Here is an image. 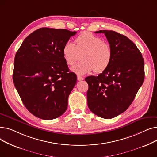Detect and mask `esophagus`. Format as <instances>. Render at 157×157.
Instances as JSON below:
<instances>
[{"label": "esophagus", "instance_id": "1", "mask_svg": "<svg viewBox=\"0 0 157 157\" xmlns=\"http://www.w3.org/2000/svg\"><path fill=\"white\" fill-rule=\"evenodd\" d=\"M77 78H78V81H82V80L84 79V78H83V77L79 76V75H78V76H77Z\"/></svg>", "mask_w": 157, "mask_h": 157}]
</instances>
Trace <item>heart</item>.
Here are the masks:
<instances>
[{
    "label": "heart",
    "mask_w": 157,
    "mask_h": 157,
    "mask_svg": "<svg viewBox=\"0 0 157 157\" xmlns=\"http://www.w3.org/2000/svg\"><path fill=\"white\" fill-rule=\"evenodd\" d=\"M75 46L71 43H65L62 48V55L67 65L72 66L80 58L81 62L71 69L79 75L93 71L102 73L109 67L113 59L110 45L91 32H84L75 40Z\"/></svg>",
    "instance_id": "heart-1"
}]
</instances>
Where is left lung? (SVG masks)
Listing matches in <instances>:
<instances>
[{
	"label": "left lung",
	"instance_id": "8db88e82",
	"mask_svg": "<svg viewBox=\"0 0 157 157\" xmlns=\"http://www.w3.org/2000/svg\"><path fill=\"white\" fill-rule=\"evenodd\" d=\"M113 52L109 67L97 76L85 78L88 108L98 117L110 119L125 111L143 83L144 62L136 44L126 36L102 30Z\"/></svg>",
	"mask_w": 157,
	"mask_h": 157
}]
</instances>
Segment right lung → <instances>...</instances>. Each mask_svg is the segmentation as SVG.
I'll return each mask as SVG.
<instances>
[{
	"instance_id": "add662e5",
	"label": "right lung",
	"mask_w": 157,
	"mask_h": 157,
	"mask_svg": "<svg viewBox=\"0 0 157 157\" xmlns=\"http://www.w3.org/2000/svg\"><path fill=\"white\" fill-rule=\"evenodd\" d=\"M76 32L39 29L27 36L14 57L13 83L28 111L46 120L67 108L68 97L77 82L62 55V48Z\"/></svg>"
}]
</instances>
